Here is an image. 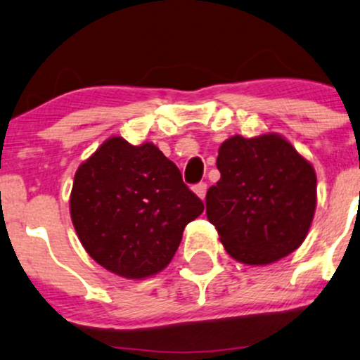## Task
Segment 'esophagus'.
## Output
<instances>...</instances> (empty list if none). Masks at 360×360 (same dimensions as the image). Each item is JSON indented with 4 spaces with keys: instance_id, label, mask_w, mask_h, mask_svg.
Masks as SVG:
<instances>
[{
    "instance_id": "obj_1",
    "label": "esophagus",
    "mask_w": 360,
    "mask_h": 360,
    "mask_svg": "<svg viewBox=\"0 0 360 360\" xmlns=\"http://www.w3.org/2000/svg\"><path fill=\"white\" fill-rule=\"evenodd\" d=\"M206 189H208V184L206 183H198L196 186H194L193 188V191L198 194V196L201 198V200H205V196H206Z\"/></svg>"
}]
</instances>
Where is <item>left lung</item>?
<instances>
[{
	"label": "left lung",
	"mask_w": 360,
	"mask_h": 360,
	"mask_svg": "<svg viewBox=\"0 0 360 360\" xmlns=\"http://www.w3.org/2000/svg\"><path fill=\"white\" fill-rule=\"evenodd\" d=\"M220 181L206 193V217L235 260L266 266L307 238L316 208L315 169L281 135H235L218 148Z\"/></svg>",
	"instance_id": "left-lung-1"
}]
</instances>
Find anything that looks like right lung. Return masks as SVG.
Returning <instances> with one entry per match:
<instances>
[{
    "label": "right lung",
    "instance_id": "1",
    "mask_svg": "<svg viewBox=\"0 0 360 360\" xmlns=\"http://www.w3.org/2000/svg\"><path fill=\"white\" fill-rule=\"evenodd\" d=\"M71 218L86 252L127 279L154 276L174 257L205 205L154 143L111 137L74 176Z\"/></svg>",
    "mask_w": 360,
    "mask_h": 360
}]
</instances>
